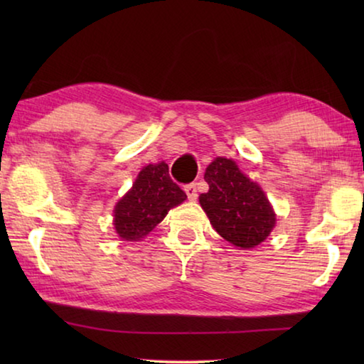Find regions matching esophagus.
<instances>
[{
  "mask_svg": "<svg viewBox=\"0 0 364 364\" xmlns=\"http://www.w3.org/2000/svg\"><path fill=\"white\" fill-rule=\"evenodd\" d=\"M184 191H186L189 200H196L197 199V188H196V184H188V186L184 188Z\"/></svg>",
  "mask_w": 364,
  "mask_h": 364,
  "instance_id": "esophagus-1",
  "label": "esophagus"
}]
</instances>
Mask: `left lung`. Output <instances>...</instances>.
<instances>
[{
	"label": "left lung",
	"instance_id": "8db88e82",
	"mask_svg": "<svg viewBox=\"0 0 364 364\" xmlns=\"http://www.w3.org/2000/svg\"><path fill=\"white\" fill-rule=\"evenodd\" d=\"M208 193L199 202L221 237L241 249L263 242L274 228L276 215L267 196L231 159L217 157L204 175Z\"/></svg>",
	"mask_w": 364,
	"mask_h": 364
}]
</instances>
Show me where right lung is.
Segmentation results:
<instances>
[{
  "instance_id": "1",
  "label": "right lung",
  "mask_w": 364,
  "mask_h": 364,
  "mask_svg": "<svg viewBox=\"0 0 364 364\" xmlns=\"http://www.w3.org/2000/svg\"><path fill=\"white\" fill-rule=\"evenodd\" d=\"M184 199L186 193L170 178L167 164L146 165L133 188L117 202L115 231L123 241H139Z\"/></svg>"
}]
</instances>
